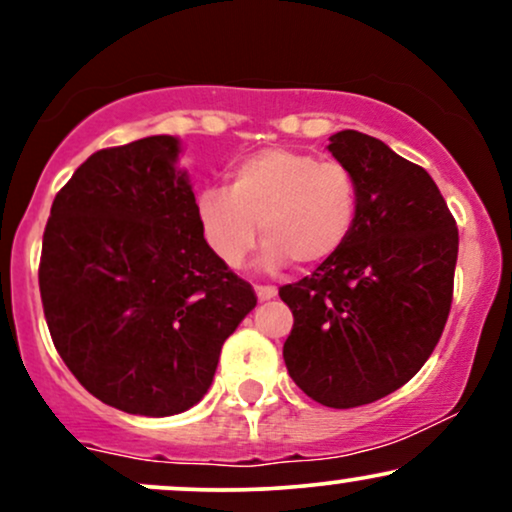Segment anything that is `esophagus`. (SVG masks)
Listing matches in <instances>:
<instances>
[{
  "label": "esophagus",
  "mask_w": 512,
  "mask_h": 512,
  "mask_svg": "<svg viewBox=\"0 0 512 512\" xmlns=\"http://www.w3.org/2000/svg\"><path fill=\"white\" fill-rule=\"evenodd\" d=\"M255 293H257V298H260V301H269V298L276 296V286H260V284H257Z\"/></svg>",
  "instance_id": "1"
}]
</instances>
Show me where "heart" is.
I'll use <instances>...</instances> for the list:
<instances>
[{
    "label": "heart",
    "mask_w": 512,
    "mask_h": 512,
    "mask_svg": "<svg viewBox=\"0 0 512 512\" xmlns=\"http://www.w3.org/2000/svg\"><path fill=\"white\" fill-rule=\"evenodd\" d=\"M197 209L209 248L228 267L248 260L262 226V260L269 269L286 260L310 269L349 240L358 185L344 163L272 146L240 158L228 170V187H207Z\"/></svg>",
    "instance_id": "b5f03b06"
}]
</instances>
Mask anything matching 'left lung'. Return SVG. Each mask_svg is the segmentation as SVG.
<instances>
[{"label": "left lung", "instance_id": "left-lung-1", "mask_svg": "<svg viewBox=\"0 0 512 512\" xmlns=\"http://www.w3.org/2000/svg\"><path fill=\"white\" fill-rule=\"evenodd\" d=\"M330 151L356 178V223L337 255L279 289L293 313L284 361L310 399L351 409L409 383L436 349L457 223L431 175L380 139L344 129Z\"/></svg>", "mask_w": 512, "mask_h": 512}]
</instances>
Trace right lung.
<instances>
[{
	"label": "right lung",
	"mask_w": 512,
	"mask_h": 512,
	"mask_svg": "<svg viewBox=\"0 0 512 512\" xmlns=\"http://www.w3.org/2000/svg\"><path fill=\"white\" fill-rule=\"evenodd\" d=\"M178 139L91 154L52 202L38 284L57 354L110 407L190 409L257 296L204 240Z\"/></svg>",
	"instance_id": "add662e5"
}]
</instances>
